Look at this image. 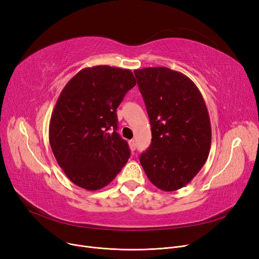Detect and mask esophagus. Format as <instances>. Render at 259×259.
I'll return each instance as SVG.
<instances>
[{
  "label": "esophagus",
  "instance_id": "1",
  "mask_svg": "<svg viewBox=\"0 0 259 259\" xmlns=\"http://www.w3.org/2000/svg\"><path fill=\"white\" fill-rule=\"evenodd\" d=\"M129 146H130V149H131L132 151H134L135 149H137V143H135V141H134V140L129 141Z\"/></svg>",
  "mask_w": 259,
  "mask_h": 259
}]
</instances>
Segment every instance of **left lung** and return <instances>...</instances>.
<instances>
[{
  "instance_id": "obj_1",
  "label": "left lung",
  "mask_w": 259,
  "mask_h": 259,
  "mask_svg": "<svg viewBox=\"0 0 259 259\" xmlns=\"http://www.w3.org/2000/svg\"><path fill=\"white\" fill-rule=\"evenodd\" d=\"M150 119L152 141L140 156L146 175L162 191L191 182L211 147L208 109L196 85L167 67L134 70Z\"/></svg>"
}]
</instances>
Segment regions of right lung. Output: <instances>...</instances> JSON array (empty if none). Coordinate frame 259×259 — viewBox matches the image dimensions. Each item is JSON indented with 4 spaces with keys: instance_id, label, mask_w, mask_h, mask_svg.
Returning a JSON list of instances; mask_svg holds the SVG:
<instances>
[{
    "instance_id": "1",
    "label": "right lung",
    "mask_w": 259,
    "mask_h": 259,
    "mask_svg": "<svg viewBox=\"0 0 259 259\" xmlns=\"http://www.w3.org/2000/svg\"><path fill=\"white\" fill-rule=\"evenodd\" d=\"M137 85L129 69L85 68L64 87L51 114L49 142L74 185L95 191L110 184L130 157L117 130L116 109Z\"/></svg>"
}]
</instances>
